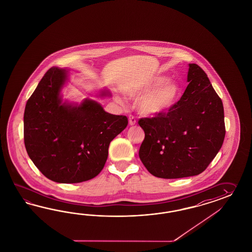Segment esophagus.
<instances>
[{
    "instance_id": "1",
    "label": "esophagus",
    "mask_w": 252,
    "mask_h": 252,
    "mask_svg": "<svg viewBox=\"0 0 252 252\" xmlns=\"http://www.w3.org/2000/svg\"><path fill=\"white\" fill-rule=\"evenodd\" d=\"M128 122H129L130 126H134V125H136V117L134 116H132V115H130V116H128Z\"/></svg>"
}]
</instances>
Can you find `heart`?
Segmentation results:
<instances>
[{
	"label": "heart",
	"instance_id": "1",
	"mask_svg": "<svg viewBox=\"0 0 252 252\" xmlns=\"http://www.w3.org/2000/svg\"><path fill=\"white\" fill-rule=\"evenodd\" d=\"M142 95L137 103L139 113L143 116H156L168 112L177 103L182 95V89L176 82H167L166 77L158 76L130 91L132 98L136 99Z\"/></svg>",
	"mask_w": 252,
	"mask_h": 252
}]
</instances>
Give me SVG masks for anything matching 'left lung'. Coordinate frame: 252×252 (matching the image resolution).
Segmentation results:
<instances>
[{
  "label": "left lung",
  "mask_w": 252,
  "mask_h": 252,
  "mask_svg": "<svg viewBox=\"0 0 252 252\" xmlns=\"http://www.w3.org/2000/svg\"><path fill=\"white\" fill-rule=\"evenodd\" d=\"M187 82L172 108L138 120L145 132L138 155L156 177L178 179L202 173L224 142L223 102L207 75L197 64H189Z\"/></svg>",
  "instance_id": "8db88e82"
}]
</instances>
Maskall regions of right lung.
I'll use <instances>...</instances> for the list:
<instances>
[{"instance_id":"add662e5","label":"right lung","mask_w":252,"mask_h":252,"mask_svg":"<svg viewBox=\"0 0 252 252\" xmlns=\"http://www.w3.org/2000/svg\"><path fill=\"white\" fill-rule=\"evenodd\" d=\"M66 79L65 69L56 67L43 76L26 105L24 141L44 176L56 183L78 184L101 172L110 142L126 127L128 119L106 113L90 99L79 106L62 103Z\"/></svg>"}]
</instances>
